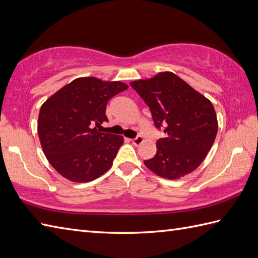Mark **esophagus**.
<instances>
[{
    "label": "esophagus",
    "instance_id": "34e87169",
    "mask_svg": "<svg viewBox=\"0 0 258 258\" xmlns=\"http://www.w3.org/2000/svg\"><path fill=\"white\" fill-rule=\"evenodd\" d=\"M131 142L134 143V146L138 147V146H140V144L143 142V138L139 136V137H137L136 139H133V140H131Z\"/></svg>",
    "mask_w": 258,
    "mask_h": 258
}]
</instances>
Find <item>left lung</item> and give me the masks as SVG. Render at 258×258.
I'll list each match as a JSON object with an SVG mask.
<instances>
[{"instance_id":"obj_1","label":"left lung","mask_w":258,"mask_h":258,"mask_svg":"<svg viewBox=\"0 0 258 258\" xmlns=\"http://www.w3.org/2000/svg\"><path fill=\"white\" fill-rule=\"evenodd\" d=\"M130 85L149 106L155 127L163 123L166 135L156 142V154L144 165L167 179L194 172L206 159L218 133L212 103L168 71Z\"/></svg>"}]
</instances>
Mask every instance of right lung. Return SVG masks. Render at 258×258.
Masks as SVG:
<instances>
[{
	"mask_svg": "<svg viewBox=\"0 0 258 258\" xmlns=\"http://www.w3.org/2000/svg\"><path fill=\"white\" fill-rule=\"evenodd\" d=\"M128 85L95 77L79 78L41 105L38 136L43 153L64 178L86 183L112 165L123 137L100 133L108 100Z\"/></svg>",
	"mask_w": 258,
	"mask_h": 258,
	"instance_id": "add662e5",
	"label": "right lung"
}]
</instances>
